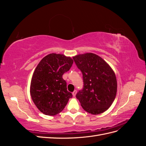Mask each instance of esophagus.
<instances>
[{"label":"esophagus","instance_id":"obj_1","mask_svg":"<svg viewBox=\"0 0 146 146\" xmlns=\"http://www.w3.org/2000/svg\"><path fill=\"white\" fill-rule=\"evenodd\" d=\"M76 94H77V91H76V90H74V91L72 92V95H73V96H74V97L76 96Z\"/></svg>","mask_w":146,"mask_h":146}]
</instances>
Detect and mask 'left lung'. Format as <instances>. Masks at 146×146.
Returning <instances> with one entry per match:
<instances>
[{"label":"left lung","instance_id":"8db88e82","mask_svg":"<svg viewBox=\"0 0 146 146\" xmlns=\"http://www.w3.org/2000/svg\"><path fill=\"white\" fill-rule=\"evenodd\" d=\"M73 59L83 74V88L76 94L82 108L94 115L107 111L117 92L113 70L100 56L92 53L79 54Z\"/></svg>","mask_w":146,"mask_h":146}]
</instances>
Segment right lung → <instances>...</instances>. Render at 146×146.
I'll return each mask as SVG.
<instances>
[{
    "label": "right lung",
    "instance_id": "right-lung-1",
    "mask_svg": "<svg viewBox=\"0 0 146 146\" xmlns=\"http://www.w3.org/2000/svg\"><path fill=\"white\" fill-rule=\"evenodd\" d=\"M73 62L69 56L53 53L44 57L35 69L30 95L38 109L46 115L54 116L62 111L72 97L62 76Z\"/></svg>",
    "mask_w": 146,
    "mask_h": 146
}]
</instances>
